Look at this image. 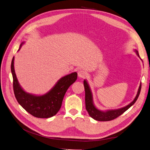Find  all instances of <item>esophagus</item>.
Segmentation results:
<instances>
[{
  "instance_id": "1",
  "label": "esophagus",
  "mask_w": 150,
  "mask_h": 150,
  "mask_svg": "<svg viewBox=\"0 0 150 150\" xmlns=\"http://www.w3.org/2000/svg\"><path fill=\"white\" fill-rule=\"evenodd\" d=\"M86 72L84 70H80L78 71V77L79 78H85V77L86 76Z\"/></svg>"
}]
</instances>
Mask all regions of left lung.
Returning <instances> with one entry per match:
<instances>
[{"label": "left lung", "mask_w": 150, "mask_h": 150, "mask_svg": "<svg viewBox=\"0 0 150 150\" xmlns=\"http://www.w3.org/2000/svg\"><path fill=\"white\" fill-rule=\"evenodd\" d=\"M134 51L137 54V55L141 58L139 56L138 51L137 49H134ZM142 61V59H141ZM84 86L85 89V103H86V110L88 111L89 116L95 120L99 121H111L116 118L117 117L120 116L122 113L125 112L126 110L132 106L133 104L135 103L138 99V98L139 95L141 88H142V84L140 83L139 88L138 89V92L137 95L134 98V99L131 101L129 104L126 105L121 108L115 109V110H107L105 111H103L99 110L96 106L94 105V101H93V95L90 86L88 81L86 79L84 80Z\"/></svg>", "instance_id": "1"}]
</instances>
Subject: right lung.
Returning <instances> with one entry per match:
<instances>
[{"instance_id": "obj_1", "label": "right lung", "mask_w": 150, "mask_h": 150, "mask_svg": "<svg viewBox=\"0 0 150 150\" xmlns=\"http://www.w3.org/2000/svg\"><path fill=\"white\" fill-rule=\"evenodd\" d=\"M24 42H22L18 51ZM13 92L17 101L25 111L39 118H48L57 114L62 105L63 98L69 86L78 78L76 72L62 77L48 92L38 95L26 92L17 78L14 69V56L11 62Z\"/></svg>"}]
</instances>
